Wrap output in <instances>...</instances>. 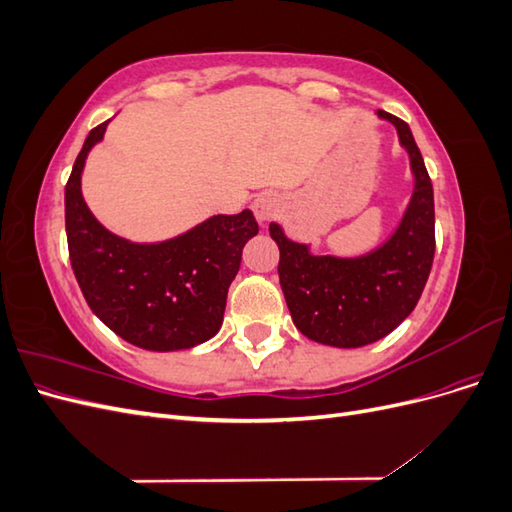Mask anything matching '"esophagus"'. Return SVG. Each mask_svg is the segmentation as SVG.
Returning a JSON list of instances; mask_svg holds the SVG:
<instances>
[{"instance_id":"1","label":"esophagus","mask_w":512,"mask_h":512,"mask_svg":"<svg viewBox=\"0 0 512 512\" xmlns=\"http://www.w3.org/2000/svg\"><path fill=\"white\" fill-rule=\"evenodd\" d=\"M277 213H280V200H277L271 192L260 194V196L254 200V215H256V218H258L260 222L273 220Z\"/></svg>"}]
</instances>
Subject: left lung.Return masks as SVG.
I'll list each match as a JSON object with an SVG mask.
<instances>
[{
    "label": "left lung",
    "mask_w": 512,
    "mask_h": 512,
    "mask_svg": "<svg viewBox=\"0 0 512 512\" xmlns=\"http://www.w3.org/2000/svg\"><path fill=\"white\" fill-rule=\"evenodd\" d=\"M378 117L397 128L416 177L395 235L367 256L335 258L309 254L307 245L290 241L280 226H269L280 247L277 273L294 327L335 348L367 346L397 329L421 299L436 254L433 185L421 151L404 119L386 111Z\"/></svg>",
    "instance_id": "8db88e82"
}]
</instances>
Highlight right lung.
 <instances>
[{
    "instance_id": "right-lung-1",
    "label": "right lung",
    "mask_w": 512,
    "mask_h": 512,
    "mask_svg": "<svg viewBox=\"0 0 512 512\" xmlns=\"http://www.w3.org/2000/svg\"><path fill=\"white\" fill-rule=\"evenodd\" d=\"M106 123L85 138L66 183L70 265L87 305L126 342L156 352L183 350L220 331L226 294L241 265V250L256 232L254 213L213 215L164 243H130L108 232L81 194L89 149Z\"/></svg>"
}]
</instances>
